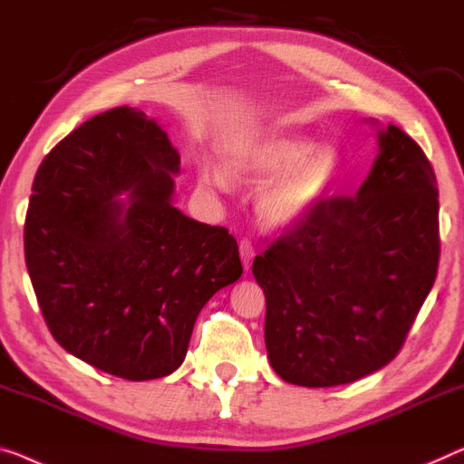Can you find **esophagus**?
I'll use <instances>...</instances> for the list:
<instances>
[{"label": "esophagus", "mask_w": 464, "mask_h": 464, "mask_svg": "<svg viewBox=\"0 0 464 464\" xmlns=\"http://www.w3.org/2000/svg\"><path fill=\"white\" fill-rule=\"evenodd\" d=\"M239 254H241V262H244V268H246V271H250L252 260H254V256H256L252 241H247V239L241 241V244H239Z\"/></svg>", "instance_id": "esophagus-1"}]
</instances>
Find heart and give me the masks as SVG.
I'll return each instance as SVG.
<instances>
[{
	"mask_svg": "<svg viewBox=\"0 0 464 464\" xmlns=\"http://www.w3.org/2000/svg\"><path fill=\"white\" fill-rule=\"evenodd\" d=\"M229 175L244 181H266L258 196L262 223L275 229L300 225L327 196L340 172L334 148H316L308 137L246 130L220 143ZM212 162L199 164V181L225 188L229 177Z\"/></svg>",
	"mask_w": 464,
	"mask_h": 464,
	"instance_id": "heart-1",
	"label": "heart"
}]
</instances>
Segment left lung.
Masks as SVG:
<instances>
[{"label": "left lung", "instance_id": "left-lung-1", "mask_svg": "<svg viewBox=\"0 0 464 464\" xmlns=\"http://www.w3.org/2000/svg\"><path fill=\"white\" fill-rule=\"evenodd\" d=\"M377 137L356 196L323 199L254 258L268 361L287 383L343 385L392 362L433 287L435 172L402 129L387 124Z\"/></svg>", "mask_w": 464, "mask_h": 464}]
</instances>
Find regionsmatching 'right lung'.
Wrapping results in <instances>:
<instances>
[{
  "instance_id": "add662e5",
  "label": "right lung",
  "mask_w": 464,
  "mask_h": 464,
  "mask_svg": "<svg viewBox=\"0 0 464 464\" xmlns=\"http://www.w3.org/2000/svg\"><path fill=\"white\" fill-rule=\"evenodd\" d=\"M179 164L160 124L121 106L66 135L33 181L24 258L41 314L66 352L129 382L179 369L199 310L244 273L225 227L175 208Z\"/></svg>"
}]
</instances>
